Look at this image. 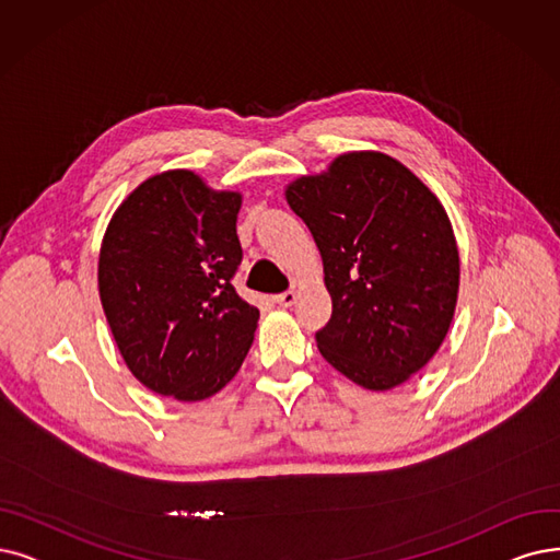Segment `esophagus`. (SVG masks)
Wrapping results in <instances>:
<instances>
[{"instance_id":"1","label":"esophagus","mask_w":560,"mask_h":560,"mask_svg":"<svg viewBox=\"0 0 560 560\" xmlns=\"http://www.w3.org/2000/svg\"><path fill=\"white\" fill-rule=\"evenodd\" d=\"M296 299H299V294L294 292V289H289V292H284V294H280V296H276L278 305H282V307H292V305L296 303Z\"/></svg>"}]
</instances>
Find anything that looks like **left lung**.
I'll return each mask as SVG.
<instances>
[{
  "label": "left lung",
  "instance_id": "left-lung-1",
  "mask_svg": "<svg viewBox=\"0 0 560 560\" xmlns=\"http://www.w3.org/2000/svg\"><path fill=\"white\" fill-rule=\"evenodd\" d=\"M284 199L315 238L332 315L326 361L361 388H397L428 365L455 317L459 250L441 199L397 159L347 151Z\"/></svg>",
  "mask_w": 560,
  "mask_h": 560
}]
</instances>
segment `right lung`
I'll return each mask as SVG.
<instances>
[{"mask_svg":"<svg viewBox=\"0 0 560 560\" xmlns=\"http://www.w3.org/2000/svg\"><path fill=\"white\" fill-rule=\"evenodd\" d=\"M243 195L192 170L153 174L112 213L98 296L126 368L149 390L202 401L248 355L259 310L232 287Z\"/></svg>","mask_w":560,"mask_h":560,"instance_id":"add662e5","label":"right lung"}]
</instances>
